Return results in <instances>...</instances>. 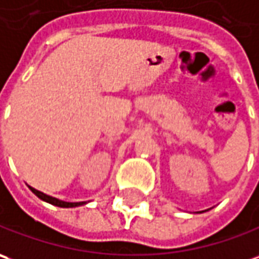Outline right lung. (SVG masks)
<instances>
[{
	"instance_id": "1",
	"label": "right lung",
	"mask_w": 259,
	"mask_h": 259,
	"mask_svg": "<svg viewBox=\"0 0 259 259\" xmlns=\"http://www.w3.org/2000/svg\"><path fill=\"white\" fill-rule=\"evenodd\" d=\"M31 191H32L35 196H38L41 200L44 201H47L49 204H54V205H58V207H63V208H68V207H78V205H83L85 201H80V203H66V201H62V200H58L55 197H51V196H47V194H44L41 191H38V190L32 189V187H29Z\"/></svg>"
}]
</instances>
